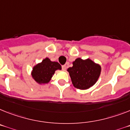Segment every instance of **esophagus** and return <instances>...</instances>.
<instances>
[{"label":"esophagus","instance_id":"34e87169","mask_svg":"<svg viewBox=\"0 0 130 130\" xmlns=\"http://www.w3.org/2000/svg\"><path fill=\"white\" fill-rule=\"evenodd\" d=\"M62 69L63 71H66V65H64L62 66Z\"/></svg>","mask_w":130,"mask_h":130}]
</instances>
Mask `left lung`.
I'll list each match as a JSON object with an SVG mask.
<instances>
[{
  "mask_svg": "<svg viewBox=\"0 0 130 130\" xmlns=\"http://www.w3.org/2000/svg\"><path fill=\"white\" fill-rule=\"evenodd\" d=\"M74 87L80 90L89 89L99 79L101 66L88 58L78 57L73 62V67L67 69Z\"/></svg>",
  "mask_w": 130,
  "mask_h": 130,
  "instance_id": "left-lung-1",
  "label": "left lung"
}]
</instances>
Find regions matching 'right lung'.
I'll use <instances>...</instances> for the list:
<instances>
[{
    "label": "right lung",
    "mask_w": 130,
    "mask_h": 130,
    "mask_svg": "<svg viewBox=\"0 0 130 130\" xmlns=\"http://www.w3.org/2000/svg\"><path fill=\"white\" fill-rule=\"evenodd\" d=\"M61 70V66L58 62L52 61L48 57L34 66L31 75L37 83L47 84L52 79L55 71Z\"/></svg>",
    "instance_id": "obj_1"
}]
</instances>
